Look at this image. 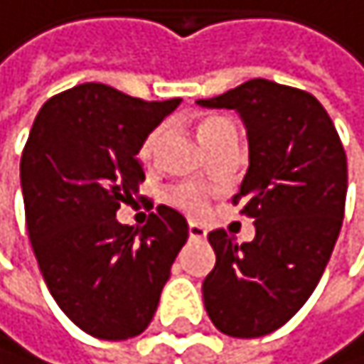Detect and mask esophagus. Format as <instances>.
<instances>
[{
	"instance_id": "esophagus-1",
	"label": "esophagus",
	"mask_w": 364,
	"mask_h": 364,
	"mask_svg": "<svg viewBox=\"0 0 364 364\" xmlns=\"http://www.w3.org/2000/svg\"><path fill=\"white\" fill-rule=\"evenodd\" d=\"M188 234H190L192 241H203L208 232H205V228H203V225H198V223L190 221V225H188Z\"/></svg>"
}]
</instances>
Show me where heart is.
<instances>
[{"label": "heart", "mask_w": 364, "mask_h": 364, "mask_svg": "<svg viewBox=\"0 0 364 364\" xmlns=\"http://www.w3.org/2000/svg\"><path fill=\"white\" fill-rule=\"evenodd\" d=\"M225 128H232V123L223 117H218V114H208L198 121V139L205 143V146H210L212 139L218 134V132H223ZM159 139H161V132L154 130L146 136V141H143V146L139 150V159L143 161V164H150V161L154 159V152H156V146H159ZM172 200L176 205L181 208H186L190 212H200L203 210V203H205V196L200 190L196 188H176L172 192Z\"/></svg>", "instance_id": "heart-1"}]
</instances>
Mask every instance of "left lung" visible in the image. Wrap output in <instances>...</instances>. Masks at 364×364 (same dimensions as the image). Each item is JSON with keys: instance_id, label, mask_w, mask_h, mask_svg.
<instances>
[{"instance_id": "left-lung-1", "label": "left lung", "mask_w": 364, "mask_h": 364, "mask_svg": "<svg viewBox=\"0 0 364 364\" xmlns=\"http://www.w3.org/2000/svg\"><path fill=\"white\" fill-rule=\"evenodd\" d=\"M203 108L236 110L250 146L241 183L256 236L236 243L212 230L216 265L203 281V303L218 331L258 338L283 327L316 289L341 234L347 156L316 97L267 79L198 99Z\"/></svg>"}]
</instances>
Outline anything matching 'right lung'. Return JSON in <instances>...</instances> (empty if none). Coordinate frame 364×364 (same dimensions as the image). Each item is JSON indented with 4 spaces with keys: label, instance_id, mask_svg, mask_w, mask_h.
<instances>
[{
    "label": "right lung",
    "instance_id": "right-lung-1",
    "mask_svg": "<svg viewBox=\"0 0 364 364\" xmlns=\"http://www.w3.org/2000/svg\"><path fill=\"white\" fill-rule=\"evenodd\" d=\"M181 99L143 101L106 83L48 99L19 164L28 238L53 299L79 329L128 341L154 316L188 221L159 205L143 228L121 225L146 178L139 150Z\"/></svg>",
    "mask_w": 364,
    "mask_h": 364
}]
</instances>
